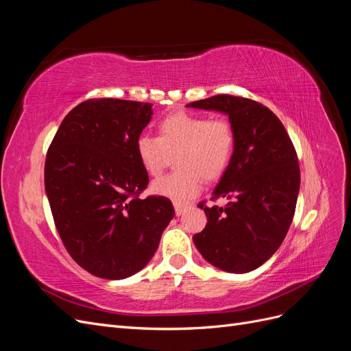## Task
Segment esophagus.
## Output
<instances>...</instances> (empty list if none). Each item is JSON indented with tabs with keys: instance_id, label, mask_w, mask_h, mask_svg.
<instances>
[{
	"instance_id": "obj_1",
	"label": "esophagus",
	"mask_w": 351,
	"mask_h": 351,
	"mask_svg": "<svg viewBox=\"0 0 351 351\" xmlns=\"http://www.w3.org/2000/svg\"><path fill=\"white\" fill-rule=\"evenodd\" d=\"M174 209H176V215L177 217H182L186 209H187V205H182V204H174Z\"/></svg>"
}]
</instances>
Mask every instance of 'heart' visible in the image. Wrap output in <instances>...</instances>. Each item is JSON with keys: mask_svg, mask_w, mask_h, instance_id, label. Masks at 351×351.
I'll use <instances>...</instances> for the list:
<instances>
[{"mask_svg": "<svg viewBox=\"0 0 351 351\" xmlns=\"http://www.w3.org/2000/svg\"><path fill=\"white\" fill-rule=\"evenodd\" d=\"M158 137L142 134L136 154L145 171L158 176L169 155L180 171L154 180L151 192L174 204H184L199 195L202 177L217 178L227 168L234 152L236 134L227 120H209L205 115L178 111L167 115L158 125Z\"/></svg>", "mask_w": 351, "mask_h": 351, "instance_id": "1", "label": "heart"}]
</instances>
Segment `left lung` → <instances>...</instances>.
<instances>
[{
	"mask_svg": "<svg viewBox=\"0 0 351 351\" xmlns=\"http://www.w3.org/2000/svg\"><path fill=\"white\" fill-rule=\"evenodd\" d=\"M186 107L228 115L236 145L212 199L226 206H204L206 227L195 246L221 271L246 274L278 250L294 217L300 168L282 123L269 108L247 98L215 95Z\"/></svg>",
	"mask_w": 351,
	"mask_h": 351,
	"instance_id": "8db88e82",
	"label": "left lung"
}]
</instances>
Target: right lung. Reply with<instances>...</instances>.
<instances>
[{
  "mask_svg": "<svg viewBox=\"0 0 351 351\" xmlns=\"http://www.w3.org/2000/svg\"><path fill=\"white\" fill-rule=\"evenodd\" d=\"M152 104L90 99L62 120L45 161V192L58 234L83 269L124 280L143 269L174 217L171 200L141 199L149 177L136 141Z\"/></svg>",
  "mask_w": 351,
  "mask_h": 351,
  "instance_id": "obj_1",
  "label": "right lung"
}]
</instances>
